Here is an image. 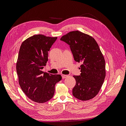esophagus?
Masks as SVG:
<instances>
[{
	"label": "esophagus",
	"instance_id": "esophagus-1",
	"mask_svg": "<svg viewBox=\"0 0 126 126\" xmlns=\"http://www.w3.org/2000/svg\"><path fill=\"white\" fill-rule=\"evenodd\" d=\"M62 78H63V79H64V78H66V77H68V75H62Z\"/></svg>",
	"mask_w": 126,
	"mask_h": 126
}]
</instances>
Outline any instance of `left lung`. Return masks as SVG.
I'll return each mask as SVG.
<instances>
[{
	"mask_svg": "<svg viewBox=\"0 0 126 126\" xmlns=\"http://www.w3.org/2000/svg\"><path fill=\"white\" fill-rule=\"evenodd\" d=\"M60 40L69 45L76 62L81 63L79 76H74L76 85L73 96L81 100H88L98 94L106 76L105 60L96 41L78 30L63 36Z\"/></svg>",
	"mask_w": 126,
	"mask_h": 126,
	"instance_id": "obj_1",
	"label": "left lung"
}]
</instances>
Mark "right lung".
I'll use <instances>...</instances> for the list:
<instances>
[{
  "label": "right lung",
  "mask_w": 126,
  "mask_h": 126,
  "mask_svg": "<svg viewBox=\"0 0 126 126\" xmlns=\"http://www.w3.org/2000/svg\"><path fill=\"white\" fill-rule=\"evenodd\" d=\"M57 39L34 35L22 42L19 51L16 63L19 83L26 96L38 103L50 100L54 95L55 85L62 79L60 75L42 71L48 60V51Z\"/></svg>",
  "instance_id": "1"
}]
</instances>
